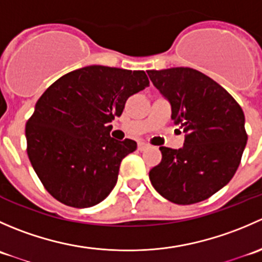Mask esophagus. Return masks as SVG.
<instances>
[{
  "label": "esophagus",
  "mask_w": 262,
  "mask_h": 262,
  "mask_svg": "<svg viewBox=\"0 0 262 262\" xmlns=\"http://www.w3.org/2000/svg\"><path fill=\"white\" fill-rule=\"evenodd\" d=\"M147 148H148V144L144 143V142H139V143H138V149L139 150H144V149H147Z\"/></svg>",
  "instance_id": "1"
}]
</instances>
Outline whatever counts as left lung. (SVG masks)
I'll list each match as a JSON object with an SVG mask.
<instances>
[{"mask_svg":"<svg viewBox=\"0 0 262 262\" xmlns=\"http://www.w3.org/2000/svg\"><path fill=\"white\" fill-rule=\"evenodd\" d=\"M147 73L185 133L179 149L160 147L162 161L149 171V180L175 204L203 202L226 186L238 168L247 143L244 112L221 84L196 70Z\"/></svg>","mask_w":262,"mask_h":262,"instance_id":"8db88e82","label":"left lung"}]
</instances>
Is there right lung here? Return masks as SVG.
<instances>
[{
    "label": "right lung",
    "instance_id": "add662e5",
    "mask_svg": "<svg viewBox=\"0 0 262 262\" xmlns=\"http://www.w3.org/2000/svg\"><path fill=\"white\" fill-rule=\"evenodd\" d=\"M148 86L144 71L87 66L47 89L25 136L31 166L52 196L89 208L112 192L121 160L137 143L112 138L109 123L121 115L128 97Z\"/></svg>",
    "mask_w": 262,
    "mask_h": 262
}]
</instances>
